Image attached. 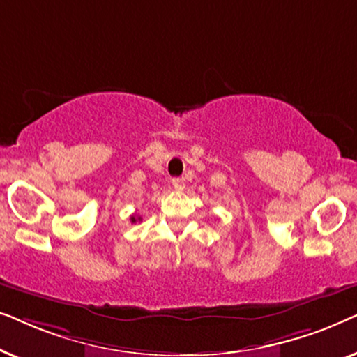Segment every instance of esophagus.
Listing matches in <instances>:
<instances>
[{
	"label": "esophagus",
	"mask_w": 357,
	"mask_h": 357,
	"mask_svg": "<svg viewBox=\"0 0 357 357\" xmlns=\"http://www.w3.org/2000/svg\"><path fill=\"white\" fill-rule=\"evenodd\" d=\"M172 185L175 190H182L185 187V178L183 177H175L172 178Z\"/></svg>",
	"instance_id": "34e87169"
}]
</instances>
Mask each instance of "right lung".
<instances>
[{
	"instance_id": "right-lung-1",
	"label": "right lung",
	"mask_w": 357,
	"mask_h": 357,
	"mask_svg": "<svg viewBox=\"0 0 357 357\" xmlns=\"http://www.w3.org/2000/svg\"><path fill=\"white\" fill-rule=\"evenodd\" d=\"M138 219H141V218H135V216H131V222H136V221H138Z\"/></svg>"
}]
</instances>
